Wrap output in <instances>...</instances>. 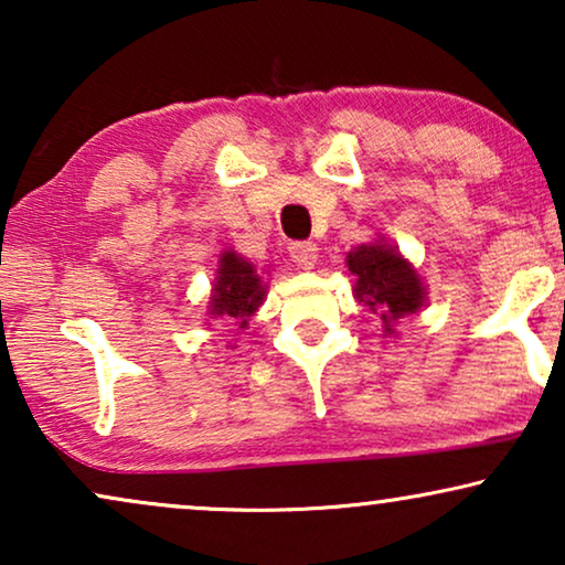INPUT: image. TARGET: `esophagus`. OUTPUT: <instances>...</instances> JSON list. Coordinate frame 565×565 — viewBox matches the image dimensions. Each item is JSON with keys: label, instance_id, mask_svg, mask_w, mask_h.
<instances>
[{"label": "esophagus", "instance_id": "34e87169", "mask_svg": "<svg viewBox=\"0 0 565 565\" xmlns=\"http://www.w3.org/2000/svg\"><path fill=\"white\" fill-rule=\"evenodd\" d=\"M288 252H290V257L306 269H311L316 265V259H319V246H316L313 242H290Z\"/></svg>", "mask_w": 565, "mask_h": 565}]
</instances>
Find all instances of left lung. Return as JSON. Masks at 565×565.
Instances as JSON below:
<instances>
[{"label":"left lung","mask_w":565,"mask_h":565,"mask_svg":"<svg viewBox=\"0 0 565 565\" xmlns=\"http://www.w3.org/2000/svg\"><path fill=\"white\" fill-rule=\"evenodd\" d=\"M354 275V298L373 313H381L385 331L391 321L416 313L424 306V285L416 269L385 244H367L347 254Z\"/></svg>","instance_id":"left-lung-1"}]
</instances>
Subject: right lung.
I'll list each match as a JSON object with an SVG mask.
<instances>
[{"instance_id": "obj_1", "label": "right lung", "mask_w": 565, "mask_h": 565, "mask_svg": "<svg viewBox=\"0 0 565 565\" xmlns=\"http://www.w3.org/2000/svg\"><path fill=\"white\" fill-rule=\"evenodd\" d=\"M262 298H265V285H262L254 265L236 257L234 252H223L218 277L213 285L211 313L246 327V321L259 308Z\"/></svg>"}]
</instances>
